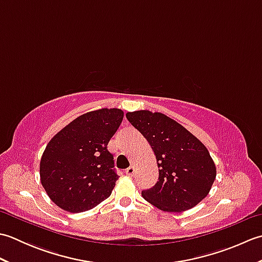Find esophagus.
<instances>
[{
  "mask_svg": "<svg viewBox=\"0 0 262 262\" xmlns=\"http://www.w3.org/2000/svg\"><path fill=\"white\" fill-rule=\"evenodd\" d=\"M125 173L127 174V176H129V177H133L134 176V173H135V166H129V168L128 169H126V171H125Z\"/></svg>",
  "mask_w": 262,
  "mask_h": 262,
  "instance_id": "1",
  "label": "esophagus"
}]
</instances>
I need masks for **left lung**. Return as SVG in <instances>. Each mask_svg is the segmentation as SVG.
Here are the masks:
<instances>
[{"label": "left lung", "instance_id": "1", "mask_svg": "<svg viewBox=\"0 0 262 262\" xmlns=\"http://www.w3.org/2000/svg\"><path fill=\"white\" fill-rule=\"evenodd\" d=\"M126 117L151 145L159 168V181L142 191L144 199L171 213L198 205L216 178L215 163L204 144L162 113L138 110Z\"/></svg>", "mask_w": 262, "mask_h": 262}]
</instances>
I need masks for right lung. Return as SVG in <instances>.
I'll list each match as a JSON object with an SVG mask.
<instances>
[{
	"label": "right lung",
	"instance_id": "add662e5",
	"mask_svg": "<svg viewBox=\"0 0 262 262\" xmlns=\"http://www.w3.org/2000/svg\"><path fill=\"white\" fill-rule=\"evenodd\" d=\"M124 111L102 108L77 117L48 142L40 160V182L48 197L70 213L92 209L107 199L118 176L107 145Z\"/></svg>",
	"mask_w": 262,
	"mask_h": 262
}]
</instances>
